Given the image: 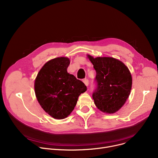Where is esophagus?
<instances>
[{"label": "esophagus", "instance_id": "obj_1", "mask_svg": "<svg viewBox=\"0 0 158 158\" xmlns=\"http://www.w3.org/2000/svg\"><path fill=\"white\" fill-rule=\"evenodd\" d=\"M83 82L85 83V85L86 86H88V85H89V80H88V79H87V78H85L84 80H83Z\"/></svg>", "mask_w": 158, "mask_h": 158}]
</instances>
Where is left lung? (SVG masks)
<instances>
[{"label":"left lung","mask_w":158,"mask_h":158,"mask_svg":"<svg viewBox=\"0 0 158 158\" xmlns=\"http://www.w3.org/2000/svg\"><path fill=\"white\" fill-rule=\"evenodd\" d=\"M96 72V87L92 98L103 112L114 114L121 108L130 94L132 77L126 65L112 57L88 55Z\"/></svg>","instance_id":"obj_1"}]
</instances>
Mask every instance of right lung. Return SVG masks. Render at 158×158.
Instances as JSON below:
<instances>
[{"mask_svg": "<svg viewBox=\"0 0 158 158\" xmlns=\"http://www.w3.org/2000/svg\"><path fill=\"white\" fill-rule=\"evenodd\" d=\"M67 57H57L46 62L35 80V94L46 113L54 118L67 117L75 108L79 96L87 90L81 80L67 72Z\"/></svg>", "mask_w": 158, "mask_h": 158, "instance_id": "obj_1", "label": "right lung"}]
</instances>
